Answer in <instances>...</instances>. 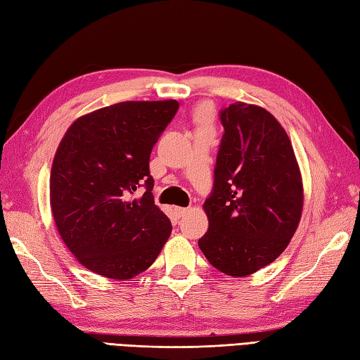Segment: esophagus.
I'll return each instance as SVG.
<instances>
[{
	"label": "esophagus",
	"mask_w": 360,
	"mask_h": 360,
	"mask_svg": "<svg viewBox=\"0 0 360 360\" xmlns=\"http://www.w3.org/2000/svg\"><path fill=\"white\" fill-rule=\"evenodd\" d=\"M188 210H190V208H184V207H174V212H176V214L179 216V218H181V216L186 214Z\"/></svg>",
	"instance_id": "esophagus-1"
}]
</instances>
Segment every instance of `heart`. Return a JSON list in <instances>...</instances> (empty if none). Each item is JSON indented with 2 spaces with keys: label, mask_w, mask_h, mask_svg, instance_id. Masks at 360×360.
Segmentation results:
<instances>
[{
  "label": "heart",
  "mask_w": 360,
  "mask_h": 360,
  "mask_svg": "<svg viewBox=\"0 0 360 360\" xmlns=\"http://www.w3.org/2000/svg\"><path fill=\"white\" fill-rule=\"evenodd\" d=\"M207 113H208V112H207L205 107H202V108H200V110H199V116H200V118H204V116H205Z\"/></svg>",
  "instance_id": "obj_1"
}]
</instances>
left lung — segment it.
I'll return each instance as SVG.
<instances>
[{"label":"left lung","mask_w":360,"mask_h":360,"mask_svg":"<svg viewBox=\"0 0 360 360\" xmlns=\"http://www.w3.org/2000/svg\"><path fill=\"white\" fill-rule=\"evenodd\" d=\"M212 196L204 202L208 231L198 240L216 270L245 278L281 256L295 236L304 186L293 146L264 107L230 104Z\"/></svg>","instance_id":"1"}]
</instances>
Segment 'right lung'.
I'll list each match as a JSON object with an SVG mask.
<instances>
[{"instance_id":"add662e5","label":"right lung","mask_w":360,"mask_h":360,"mask_svg":"<svg viewBox=\"0 0 360 360\" xmlns=\"http://www.w3.org/2000/svg\"><path fill=\"white\" fill-rule=\"evenodd\" d=\"M178 108L174 99L124 101L79 116L64 133L50 172V208L87 270L127 281L161 253L172 224L155 205L148 160ZM142 183L146 193L131 200Z\"/></svg>"}]
</instances>
